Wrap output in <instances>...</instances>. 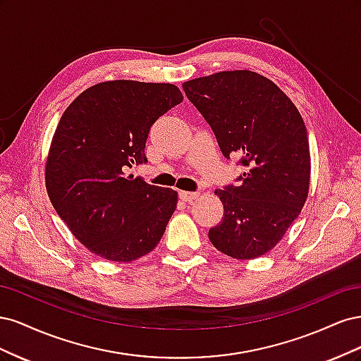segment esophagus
Listing matches in <instances>:
<instances>
[{"label":"esophagus","instance_id":"34e87169","mask_svg":"<svg viewBox=\"0 0 361 361\" xmlns=\"http://www.w3.org/2000/svg\"><path fill=\"white\" fill-rule=\"evenodd\" d=\"M199 197V192H190V191H179V199L183 202H192Z\"/></svg>","mask_w":361,"mask_h":361}]
</instances>
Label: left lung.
I'll return each instance as SVG.
<instances>
[{"label":"left lung","mask_w":361,"mask_h":361,"mask_svg":"<svg viewBox=\"0 0 361 361\" xmlns=\"http://www.w3.org/2000/svg\"><path fill=\"white\" fill-rule=\"evenodd\" d=\"M212 128L223 155L239 157L245 171L215 194L224 204L209 228L212 245L233 259L265 255L302 209L310 183L304 120L271 80L251 71H227L182 84Z\"/></svg>","instance_id":"8db88e82"}]
</instances>
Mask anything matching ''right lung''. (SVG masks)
<instances>
[{
    "mask_svg": "<svg viewBox=\"0 0 361 361\" xmlns=\"http://www.w3.org/2000/svg\"><path fill=\"white\" fill-rule=\"evenodd\" d=\"M182 99L173 84L117 80L84 90L63 113L47 161V190L92 253L133 262L161 241L178 192L126 171L147 162L150 126Z\"/></svg>",
    "mask_w": 361,
    "mask_h": 361,
    "instance_id": "right-lung-1",
    "label": "right lung"
}]
</instances>
